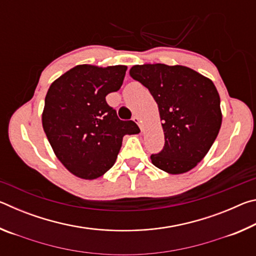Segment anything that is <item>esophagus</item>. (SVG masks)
I'll return each mask as SVG.
<instances>
[{
  "label": "esophagus",
  "mask_w": 256,
  "mask_h": 256,
  "mask_svg": "<svg viewBox=\"0 0 256 256\" xmlns=\"http://www.w3.org/2000/svg\"><path fill=\"white\" fill-rule=\"evenodd\" d=\"M134 122H136L138 125V128H141V131H142V124H141V120H140V118H138V116H133V118H132Z\"/></svg>",
  "instance_id": "obj_1"
}]
</instances>
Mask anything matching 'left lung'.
<instances>
[{
	"mask_svg": "<svg viewBox=\"0 0 256 256\" xmlns=\"http://www.w3.org/2000/svg\"><path fill=\"white\" fill-rule=\"evenodd\" d=\"M130 76L149 89L162 120L164 146L151 154V162L172 175L193 170L222 126L220 97L214 82L188 66L160 63L134 66Z\"/></svg>",
	"mask_w": 256,
	"mask_h": 256,
	"instance_id": "left-lung-1",
	"label": "left lung"
}]
</instances>
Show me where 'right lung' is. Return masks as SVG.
<instances>
[{"instance_id":"obj_1","label":"right lung","mask_w":256,"mask_h":256,"mask_svg":"<svg viewBox=\"0 0 256 256\" xmlns=\"http://www.w3.org/2000/svg\"><path fill=\"white\" fill-rule=\"evenodd\" d=\"M128 66L72 68L50 84L42 110V128L56 157L84 180L102 176L115 164L125 134L140 132L133 120H120L106 102L118 92Z\"/></svg>"}]
</instances>
